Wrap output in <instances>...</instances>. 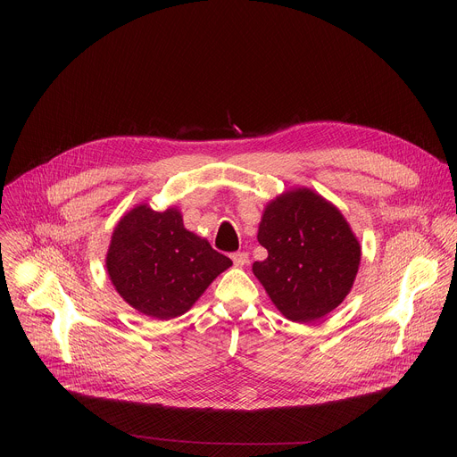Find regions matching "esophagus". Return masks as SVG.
I'll list each match as a JSON object with an SVG mask.
<instances>
[{
	"label": "esophagus",
	"instance_id": "34e87169",
	"mask_svg": "<svg viewBox=\"0 0 457 457\" xmlns=\"http://www.w3.org/2000/svg\"><path fill=\"white\" fill-rule=\"evenodd\" d=\"M231 260H233V264L237 268H244L249 262V254L244 253V251H237V253L231 254Z\"/></svg>",
	"mask_w": 457,
	"mask_h": 457
}]
</instances>
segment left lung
I'll use <instances>...</instances> for the list:
<instances>
[{"label": "left lung", "mask_w": 457, "mask_h": 457, "mask_svg": "<svg viewBox=\"0 0 457 457\" xmlns=\"http://www.w3.org/2000/svg\"><path fill=\"white\" fill-rule=\"evenodd\" d=\"M268 258L253 273L278 307L309 323L338 307L353 287L360 244L344 215L320 195L296 189L273 201L258 228Z\"/></svg>", "instance_id": "obj_1"}]
</instances>
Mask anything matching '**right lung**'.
<instances>
[{
    "label": "right lung",
    "mask_w": 457,
    "mask_h": 457,
    "mask_svg": "<svg viewBox=\"0 0 457 457\" xmlns=\"http://www.w3.org/2000/svg\"><path fill=\"white\" fill-rule=\"evenodd\" d=\"M231 266L208 240L189 233L177 210L137 206L117 224L106 270L117 293L146 316L184 314Z\"/></svg>",
    "instance_id": "add662e5"
}]
</instances>
